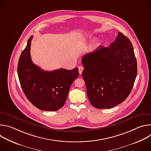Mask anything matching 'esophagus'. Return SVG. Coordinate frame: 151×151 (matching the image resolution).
Masks as SVG:
<instances>
[{"label":"esophagus","mask_w":151,"mask_h":151,"mask_svg":"<svg viewBox=\"0 0 151 151\" xmlns=\"http://www.w3.org/2000/svg\"><path fill=\"white\" fill-rule=\"evenodd\" d=\"M78 69H79V74L81 75L82 73V71H83V68L82 66H79L78 67Z\"/></svg>","instance_id":"obj_1"}]
</instances>
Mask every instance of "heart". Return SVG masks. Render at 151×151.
Instances as JSON below:
<instances>
[{
  "mask_svg": "<svg viewBox=\"0 0 151 151\" xmlns=\"http://www.w3.org/2000/svg\"><path fill=\"white\" fill-rule=\"evenodd\" d=\"M101 40H97L95 42L94 46H95V47H97L100 46V45H101Z\"/></svg>",
  "mask_w": 151,
  "mask_h": 151,
  "instance_id": "b5f03b06",
  "label": "heart"
}]
</instances>
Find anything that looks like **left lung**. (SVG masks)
<instances>
[{
  "label": "left lung",
  "instance_id": "8db88e82",
  "mask_svg": "<svg viewBox=\"0 0 151 151\" xmlns=\"http://www.w3.org/2000/svg\"><path fill=\"white\" fill-rule=\"evenodd\" d=\"M109 47L100 46L82 58V76L89 100L97 109H110L130 94L137 73L132 42L119 32Z\"/></svg>",
  "mask_w": 151,
  "mask_h": 151
}]
</instances>
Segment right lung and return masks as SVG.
<instances>
[{"label": "right lung", "instance_id": "right-lung-1", "mask_svg": "<svg viewBox=\"0 0 151 151\" xmlns=\"http://www.w3.org/2000/svg\"><path fill=\"white\" fill-rule=\"evenodd\" d=\"M31 36L19 58L17 72L21 87L27 99L37 108L56 111L64 106L70 86L79 75L78 68L45 71L30 57Z\"/></svg>", "mask_w": 151, "mask_h": 151}]
</instances>
